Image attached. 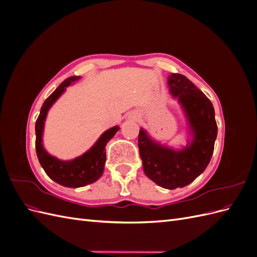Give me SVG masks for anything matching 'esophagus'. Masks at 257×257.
<instances>
[{"label": "esophagus", "instance_id": "34e87169", "mask_svg": "<svg viewBox=\"0 0 257 257\" xmlns=\"http://www.w3.org/2000/svg\"><path fill=\"white\" fill-rule=\"evenodd\" d=\"M139 118H141V115H139V113L137 111H134L130 114V119H132V120H138Z\"/></svg>", "mask_w": 257, "mask_h": 257}]
</instances>
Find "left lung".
I'll list each match as a JSON object with an SVG mask.
<instances>
[{"label": "left lung", "mask_w": 257, "mask_h": 257, "mask_svg": "<svg viewBox=\"0 0 257 257\" xmlns=\"http://www.w3.org/2000/svg\"><path fill=\"white\" fill-rule=\"evenodd\" d=\"M168 87L184 111L192 141L183 149L175 150L155 142L141 128L138 148L146 176L162 188L175 190L204 173L212 157L217 126L212 103L185 76L172 74Z\"/></svg>", "instance_id": "left-lung-1"}]
</instances>
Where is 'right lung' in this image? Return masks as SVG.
Instances as JSON below:
<instances>
[{"mask_svg":"<svg viewBox=\"0 0 257 257\" xmlns=\"http://www.w3.org/2000/svg\"><path fill=\"white\" fill-rule=\"evenodd\" d=\"M78 79H80V76L69 77L53 91L52 94L44 102L40 115L35 123V147L38 161L50 179L66 188H81V186L98 180L103 175L106 162L105 147L120 130L119 126H113L107 130L87 152L71 161L59 160L45 150L43 145V133L48 110L56 103V100L63 94L68 85Z\"/></svg>","mask_w":257,"mask_h":257,"instance_id":"1","label":"right lung"}]
</instances>
